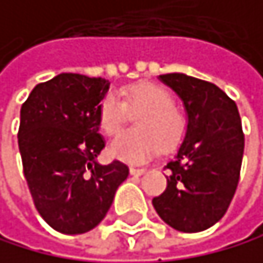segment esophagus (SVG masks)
<instances>
[{"instance_id": "34e87169", "label": "esophagus", "mask_w": 263, "mask_h": 263, "mask_svg": "<svg viewBox=\"0 0 263 263\" xmlns=\"http://www.w3.org/2000/svg\"><path fill=\"white\" fill-rule=\"evenodd\" d=\"M146 172V168H136V167H130V175H133V177H140V175H143Z\"/></svg>"}]
</instances>
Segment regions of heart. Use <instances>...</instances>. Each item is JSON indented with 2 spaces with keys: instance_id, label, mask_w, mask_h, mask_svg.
Masks as SVG:
<instances>
[{
  "instance_id": "heart-1",
  "label": "heart",
  "mask_w": 263,
  "mask_h": 263,
  "mask_svg": "<svg viewBox=\"0 0 263 263\" xmlns=\"http://www.w3.org/2000/svg\"><path fill=\"white\" fill-rule=\"evenodd\" d=\"M128 110L138 112V128L123 132L110 143L109 154L128 164H140L154 157L160 144L174 149L186 135V119L175 107V98L156 83H138L125 93V103L116 95H106L98 107V122L104 133L114 135L127 120Z\"/></svg>"
}]
</instances>
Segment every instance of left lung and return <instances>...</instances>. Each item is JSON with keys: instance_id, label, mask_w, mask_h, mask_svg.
Segmentation results:
<instances>
[{"instance_id": "obj_1", "label": "left lung", "mask_w": 263, "mask_h": 263, "mask_svg": "<svg viewBox=\"0 0 263 263\" xmlns=\"http://www.w3.org/2000/svg\"><path fill=\"white\" fill-rule=\"evenodd\" d=\"M160 80L183 99L188 128L168 170L165 191L153 199L159 217L184 233L215 225L238 188L244 133L236 103L217 85L165 73Z\"/></svg>"}]
</instances>
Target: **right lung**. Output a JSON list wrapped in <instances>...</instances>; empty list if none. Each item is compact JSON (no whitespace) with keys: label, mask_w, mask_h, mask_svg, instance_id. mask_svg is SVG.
I'll list each match as a JSON object with an SVG mask.
<instances>
[{"label":"right lung","mask_w":263,"mask_h":263,"mask_svg":"<svg viewBox=\"0 0 263 263\" xmlns=\"http://www.w3.org/2000/svg\"><path fill=\"white\" fill-rule=\"evenodd\" d=\"M104 79L59 73L38 83L21 109L19 151L38 214L59 233L80 235L103 220L119 184L128 177L120 160L101 165L98 107Z\"/></svg>","instance_id":"1"}]
</instances>
